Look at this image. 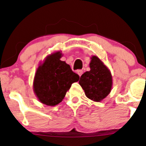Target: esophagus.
<instances>
[{"mask_svg":"<svg viewBox=\"0 0 146 146\" xmlns=\"http://www.w3.org/2000/svg\"><path fill=\"white\" fill-rule=\"evenodd\" d=\"M77 73L79 75V76L81 77V75L83 73V71H82V70H78V71H77Z\"/></svg>","mask_w":146,"mask_h":146,"instance_id":"34e87169","label":"esophagus"}]
</instances>
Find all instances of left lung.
Wrapping results in <instances>:
<instances>
[{
    "label": "left lung",
    "mask_w": 146,
    "mask_h": 146,
    "mask_svg": "<svg viewBox=\"0 0 146 146\" xmlns=\"http://www.w3.org/2000/svg\"><path fill=\"white\" fill-rule=\"evenodd\" d=\"M90 59V71L85 72L81 76L79 84L88 99L100 102L111 92L112 75L108 66L99 57L92 56Z\"/></svg>",
    "instance_id": "obj_1"
}]
</instances>
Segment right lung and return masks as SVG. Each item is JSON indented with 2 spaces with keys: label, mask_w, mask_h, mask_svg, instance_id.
Masks as SVG:
<instances>
[{
  "label": "right lung",
  "mask_w": 146,
  "mask_h": 146,
  "mask_svg": "<svg viewBox=\"0 0 146 146\" xmlns=\"http://www.w3.org/2000/svg\"><path fill=\"white\" fill-rule=\"evenodd\" d=\"M61 52H54L45 58L36 69L33 90L38 101L48 106L60 103L71 84L78 82L80 77L70 66L60 60Z\"/></svg>",
  "instance_id": "obj_1"
}]
</instances>
